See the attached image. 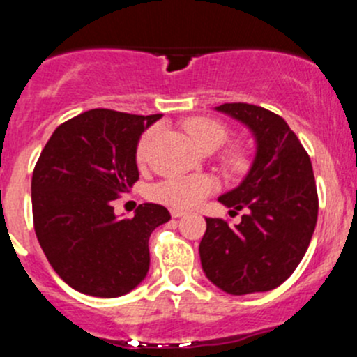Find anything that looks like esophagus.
Wrapping results in <instances>:
<instances>
[{"instance_id": "34e87169", "label": "esophagus", "mask_w": 357, "mask_h": 357, "mask_svg": "<svg viewBox=\"0 0 357 357\" xmlns=\"http://www.w3.org/2000/svg\"><path fill=\"white\" fill-rule=\"evenodd\" d=\"M183 215H185V211H182V210H172V217L174 218H178V217H183Z\"/></svg>"}]
</instances>
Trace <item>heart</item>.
<instances>
[{"label": "heart", "instance_id": "b5f03b06", "mask_svg": "<svg viewBox=\"0 0 357 357\" xmlns=\"http://www.w3.org/2000/svg\"><path fill=\"white\" fill-rule=\"evenodd\" d=\"M187 133L199 149H218L227 139V130L224 125L210 118H194L187 121ZM156 130H149L140 139L137 147V160L144 163L147 158L151 142H153ZM217 189V180L210 175H187V177H172L154 183L149 194L154 201L167 206L187 210L199 203L201 199Z\"/></svg>", "mask_w": 357, "mask_h": 357}]
</instances>
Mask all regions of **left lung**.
<instances>
[{
	"label": "left lung",
	"instance_id": "obj_1",
	"mask_svg": "<svg viewBox=\"0 0 357 357\" xmlns=\"http://www.w3.org/2000/svg\"><path fill=\"white\" fill-rule=\"evenodd\" d=\"M215 111L252 132L255 158L241 183L218 197L231 211L245 208L246 213L236 225L206 218L201 266L225 294L274 290L297 269L316 229L317 190L310 158L287 121L267 109L234 102Z\"/></svg>",
	"mask_w": 357,
	"mask_h": 357
}]
</instances>
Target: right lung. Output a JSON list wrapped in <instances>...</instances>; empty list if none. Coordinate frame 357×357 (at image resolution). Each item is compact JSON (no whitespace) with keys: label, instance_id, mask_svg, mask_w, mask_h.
<instances>
[{"label":"right lung","instance_id":"right-lung-1","mask_svg":"<svg viewBox=\"0 0 357 357\" xmlns=\"http://www.w3.org/2000/svg\"><path fill=\"white\" fill-rule=\"evenodd\" d=\"M161 116L91 109L62 123L41 151L31 182L34 231L55 273L79 294L121 297L147 276L151 232L170 211L144 203L133 218H118L112 201L139 180L140 135Z\"/></svg>","mask_w":357,"mask_h":357}]
</instances>
